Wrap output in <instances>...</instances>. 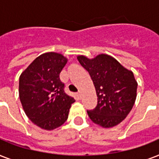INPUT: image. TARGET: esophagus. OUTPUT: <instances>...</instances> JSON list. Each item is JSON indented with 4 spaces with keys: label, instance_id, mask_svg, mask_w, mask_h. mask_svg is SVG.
Returning <instances> with one entry per match:
<instances>
[{
    "label": "esophagus",
    "instance_id": "34e87169",
    "mask_svg": "<svg viewBox=\"0 0 159 159\" xmlns=\"http://www.w3.org/2000/svg\"><path fill=\"white\" fill-rule=\"evenodd\" d=\"M77 97H79V98L82 97V92L81 91H78V92H77Z\"/></svg>",
    "mask_w": 159,
    "mask_h": 159
}]
</instances>
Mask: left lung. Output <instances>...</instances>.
<instances>
[{"label": "left lung", "instance_id": "1", "mask_svg": "<svg viewBox=\"0 0 159 159\" xmlns=\"http://www.w3.org/2000/svg\"><path fill=\"white\" fill-rule=\"evenodd\" d=\"M80 64L89 72L97 96V105L87 111L95 124L110 128L125 120L133 108L138 83L133 72L114 57L100 54L89 59L78 56Z\"/></svg>", "mask_w": 159, "mask_h": 159}]
</instances>
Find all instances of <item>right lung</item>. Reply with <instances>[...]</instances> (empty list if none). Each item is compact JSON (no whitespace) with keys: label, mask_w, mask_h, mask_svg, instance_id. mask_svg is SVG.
I'll list each match as a JSON object with an SVG mask.
<instances>
[{"label":"right lung","mask_w":159,"mask_h":159,"mask_svg":"<svg viewBox=\"0 0 159 159\" xmlns=\"http://www.w3.org/2000/svg\"><path fill=\"white\" fill-rule=\"evenodd\" d=\"M67 59L57 53L39 56L21 73L20 100L26 116L39 127L51 130L67 120L73 97L66 94L59 74Z\"/></svg>","instance_id":"right-lung-1"}]
</instances>
